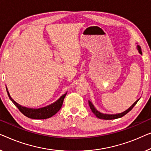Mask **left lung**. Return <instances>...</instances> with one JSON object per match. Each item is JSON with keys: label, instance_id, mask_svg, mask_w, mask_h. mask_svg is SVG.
Wrapping results in <instances>:
<instances>
[{"label": "left lung", "instance_id": "left-lung-1", "mask_svg": "<svg viewBox=\"0 0 151 151\" xmlns=\"http://www.w3.org/2000/svg\"><path fill=\"white\" fill-rule=\"evenodd\" d=\"M137 49H138V52L140 53L141 55L142 53V51H141V48L140 47L139 45H137ZM139 99L138 100H137L136 102H135L133 104H132L131 106H130L129 109L126 110L124 112H121V113H117V114H106V113H102V112H101L100 111H98L97 109H96V107L94 106V105L93 104V103H92L91 101L89 100V107L91 110L93 112V113L95 114V115L97 116L98 118L99 119H106V120H111V119H118V118H121L124 115H125L127 113V112H129L131 110L133 109L134 106L135 105L137 104V102H138Z\"/></svg>", "mask_w": 151, "mask_h": 151}]
</instances>
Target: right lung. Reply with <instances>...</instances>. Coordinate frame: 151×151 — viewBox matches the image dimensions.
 Segmentation results:
<instances>
[{
  "instance_id": "right-lung-1",
  "label": "right lung",
  "mask_w": 151,
  "mask_h": 151,
  "mask_svg": "<svg viewBox=\"0 0 151 151\" xmlns=\"http://www.w3.org/2000/svg\"><path fill=\"white\" fill-rule=\"evenodd\" d=\"M6 92H7L9 98L11 100L13 104H15L19 111L24 114V115L26 116L27 117L34 119H45L50 118L53 116L54 114H55L57 112L60 111L61 109L63 101L66 96L67 92L66 93L63 94V95L60 97L58 100H57L55 102H54L52 104L47 105L46 106L39 108V109H32V108H27L23 106H21L20 104L17 103L15 101L13 100V99L11 97L9 92L8 91L7 87H6Z\"/></svg>"
}]
</instances>
